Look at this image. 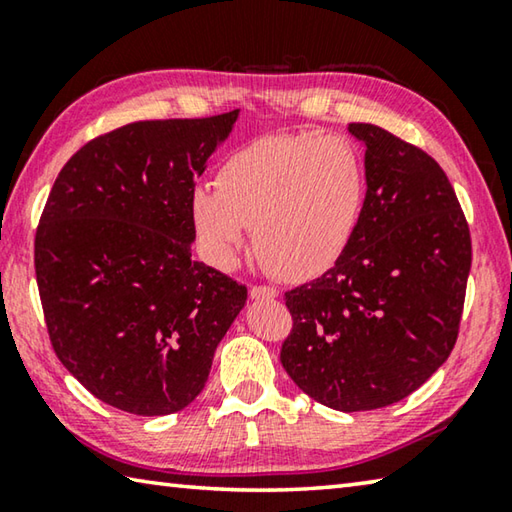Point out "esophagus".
<instances>
[{"label":"esophagus","mask_w":512,"mask_h":512,"mask_svg":"<svg viewBox=\"0 0 512 512\" xmlns=\"http://www.w3.org/2000/svg\"><path fill=\"white\" fill-rule=\"evenodd\" d=\"M250 298H253V300H273V298H277V289H273V287H250Z\"/></svg>","instance_id":"1"}]
</instances>
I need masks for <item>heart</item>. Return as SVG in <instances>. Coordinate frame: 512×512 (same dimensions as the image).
Returning <instances> with one entry per match:
<instances>
[{
  "instance_id": "heart-1",
  "label": "heart",
  "mask_w": 512,
  "mask_h": 512,
  "mask_svg": "<svg viewBox=\"0 0 512 512\" xmlns=\"http://www.w3.org/2000/svg\"><path fill=\"white\" fill-rule=\"evenodd\" d=\"M366 169L339 133L259 137L232 151L216 187L198 185L189 216L216 264L230 266L253 228L255 250L284 280L332 268L357 230Z\"/></svg>"
}]
</instances>
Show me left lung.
Listing matches in <instances>:
<instances>
[{
  "mask_svg": "<svg viewBox=\"0 0 512 512\" xmlns=\"http://www.w3.org/2000/svg\"><path fill=\"white\" fill-rule=\"evenodd\" d=\"M348 133L366 149L363 210L339 262L284 293L280 361L302 393L354 413L404 400L452 354L472 241L436 160L379 126Z\"/></svg>",
  "mask_w": 512,
  "mask_h": 512,
  "instance_id": "1",
  "label": "left lung"
}]
</instances>
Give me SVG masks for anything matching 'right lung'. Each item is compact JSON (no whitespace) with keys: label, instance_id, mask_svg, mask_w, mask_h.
<instances>
[{"label":"right lung","instance_id":"right-lung-1","mask_svg":"<svg viewBox=\"0 0 512 512\" xmlns=\"http://www.w3.org/2000/svg\"><path fill=\"white\" fill-rule=\"evenodd\" d=\"M239 110L135 121L76 151L36 232V280L63 366L133 415L183 411L248 289L192 259L194 180Z\"/></svg>","mask_w":512,"mask_h":512}]
</instances>
